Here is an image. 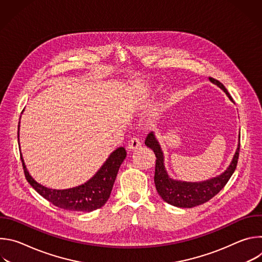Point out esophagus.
<instances>
[{"label":"esophagus","instance_id":"1","mask_svg":"<svg viewBox=\"0 0 262 262\" xmlns=\"http://www.w3.org/2000/svg\"><path fill=\"white\" fill-rule=\"evenodd\" d=\"M141 145H142V142H141V140H140L139 138H137V137H134L133 139H130V140L128 141V144H127V149H128L129 151H132V150H135V149L139 148Z\"/></svg>","mask_w":262,"mask_h":262}]
</instances>
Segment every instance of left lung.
Returning a JSON list of instances; mask_svg holds the SVG:
<instances>
[{"instance_id": "8db88e82", "label": "left lung", "mask_w": 262, "mask_h": 262, "mask_svg": "<svg viewBox=\"0 0 262 262\" xmlns=\"http://www.w3.org/2000/svg\"><path fill=\"white\" fill-rule=\"evenodd\" d=\"M209 81L212 84L216 85L219 88H221L224 92L226 93L228 98L232 102H234L229 92L225 88V86L212 78H209ZM238 138L241 139V134ZM145 145L150 149H152L157 157L155 183H156V188L159 195L162 197L164 201H166L167 203L173 206L182 207V208H192L194 206H197L209 201L224 188V186L226 185V183L232 176L233 172L235 171L238 155H239L241 144L238 142L233 159L225 171L213 178H210L204 181H199V182L176 180L169 176L165 168L164 152L154 132L148 134L145 140Z\"/></svg>"}]
</instances>
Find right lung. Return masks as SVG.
<instances>
[{
	"label": "right lung",
	"mask_w": 262,
	"mask_h": 262,
	"mask_svg": "<svg viewBox=\"0 0 262 262\" xmlns=\"http://www.w3.org/2000/svg\"><path fill=\"white\" fill-rule=\"evenodd\" d=\"M17 137L19 140V123ZM125 158V149L119 147L110 155L99 170L88 181L74 188L57 190L47 188L37 182L30 175L20 154L26 178L33 189L55 206L79 212H90L105 204L113 189L118 170Z\"/></svg>",
	"instance_id": "obj_1"
}]
</instances>
